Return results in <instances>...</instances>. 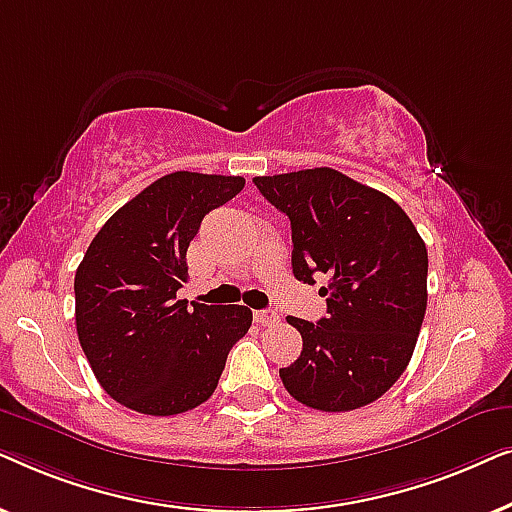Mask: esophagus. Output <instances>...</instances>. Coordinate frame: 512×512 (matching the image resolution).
Returning <instances> with one entry per match:
<instances>
[{"instance_id": "esophagus-1", "label": "esophagus", "mask_w": 512, "mask_h": 512, "mask_svg": "<svg viewBox=\"0 0 512 512\" xmlns=\"http://www.w3.org/2000/svg\"><path fill=\"white\" fill-rule=\"evenodd\" d=\"M254 321L258 326H270L275 324V321H279V314L275 310H258L254 312Z\"/></svg>"}]
</instances>
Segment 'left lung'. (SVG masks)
<instances>
[{
  "instance_id": "obj_1",
  "label": "left lung",
  "mask_w": 512,
  "mask_h": 512,
  "mask_svg": "<svg viewBox=\"0 0 512 512\" xmlns=\"http://www.w3.org/2000/svg\"><path fill=\"white\" fill-rule=\"evenodd\" d=\"M263 198L291 221L298 282L324 272L326 317H286L303 352L279 368L307 408L349 412L394 387L415 352L426 312V244L389 195L331 167L254 177Z\"/></svg>"
}]
</instances>
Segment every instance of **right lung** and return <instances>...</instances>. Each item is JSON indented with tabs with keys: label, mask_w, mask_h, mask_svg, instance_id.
I'll return each mask as SVG.
<instances>
[{
	"label": "right lung",
	"mask_w": 512,
	"mask_h": 512,
	"mask_svg": "<svg viewBox=\"0 0 512 512\" xmlns=\"http://www.w3.org/2000/svg\"><path fill=\"white\" fill-rule=\"evenodd\" d=\"M242 188V177L165 174L104 223L76 268L81 349L102 389L125 408L153 417L198 408L249 331V307H188L177 298L202 219Z\"/></svg>",
	"instance_id": "right-lung-1"
}]
</instances>
